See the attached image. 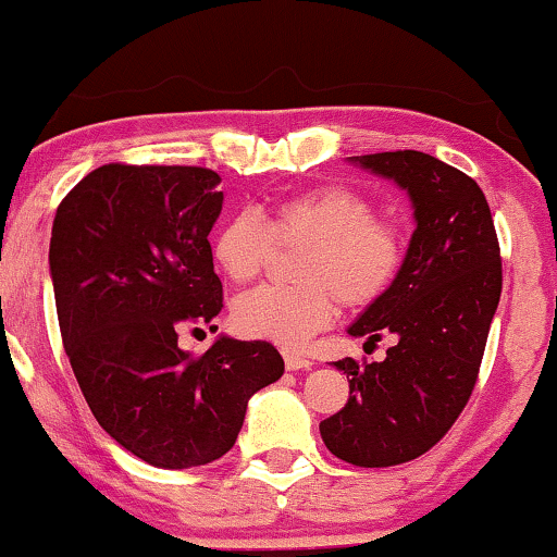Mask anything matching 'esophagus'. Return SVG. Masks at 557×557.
<instances>
[{
    "mask_svg": "<svg viewBox=\"0 0 557 557\" xmlns=\"http://www.w3.org/2000/svg\"><path fill=\"white\" fill-rule=\"evenodd\" d=\"M284 361H286L288 372H298V369H309L311 367V359L298 357V354H292V351H284Z\"/></svg>",
    "mask_w": 557,
    "mask_h": 557,
    "instance_id": "1",
    "label": "esophagus"
}]
</instances>
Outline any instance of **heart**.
<instances>
[{
  "instance_id": "b5f03b06",
  "label": "heart",
  "mask_w": 557,
  "mask_h": 557,
  "mask_svg": "<svg viewBox=\"0 0 557 557\" xmlns=\"http://www.w3.org/2000/svg\"><path fill=\"white\" fill-rule=\"evenodd\" d=\"M276 246H304L292 288L263 286L236 298L238 334L301 349L329 326L336 298L346 309H367L389 294L405 263L397 228L376 221L372 200L344 185H324L273 206L261 221L236 213L213 238V259L233 284H248Z\"/></svg>"
}]
</instances>
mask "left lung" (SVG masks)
<instances>
[{"mask_svg": "<svg viewBox=\"0 0 557 557\" xmlns=\"http://www.w3.org/2000/svg\"><path fill=\"white\" fill-rule=\"evenodd\" d=\"M349 163L407 193L414 231L389 294L346 329L367 344L392 334L394 346L372 364L334 361L349 379V401L319 432L344 462L392 467L437 445L470 399L503 292V263L485 193L470 175L417 150Z\"/></svg>", "mask_w": 557, "mask_h": 557, "instance_id": "8db88e82", "label": "left lung"}]
</instances>
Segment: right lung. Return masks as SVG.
<instances>
[{
	"label": "right lung",
	"mask_w": 557,
	"mask_h": 557,
	"mask_svg": "<svg viewBox=\"0 0 557 557\" xmlns=\"http://www.w3.org/2000/svg\"><path fill=\"white\" fill-rule=\"evenodd\" d=\"M221 175L188 165H102L62 200L50 276L62 344L95 419L127 453L188 470L236 445L248 399L284 374L269 342L221 334L203 357L178 329L223 309L208 233Z\"/></svg>",
	"instance_id": "right-lung-1"
}]
</instances>
